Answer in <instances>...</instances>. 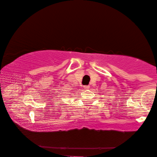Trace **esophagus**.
Wrapping results in <instances>:
<instances>
[{
  "instance_id": "1",
  "label": "esophagus",
  "mask_w": 157,
  "mask_h": 157,
  "mask_svg": "<svg viewBox=\"0 0 157 157\" xmlns=\"http://www.w3.org/2000/svg\"><path fill=\"white\" fill-rule=\"evenodd\" d=\"M84 88L86 90H88L90 88V86H84Z\"/></svg>"
}]
</instances>
